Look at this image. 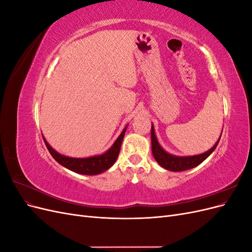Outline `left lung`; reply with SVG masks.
<instances>
[{
  "instance_id": "8db88e82",
  "label": "left lung",
  "mask_w": 252,
  "mask_h": 252,
  "mask_svg": "<svg viewBox=\"0 0 252 252\" xmlns=\"http://www.w3.org/2000/svg\"><path fill=\"white\" fill-rule=\"evenodd\" d=\"M219 141L215 144L211 149L208 151L204 152L202 155L192 156V157H175L172 155H169L168 152H166L161 146L157 140V136L155 134V129L154 125L151 126V149H152V155H154L156 161L161 165L163 168L170 170V171H184L191 169L193 167H196L200 165L204 159L207 158L215 149L217 148Z\"/></svg>"
}]
</instances>
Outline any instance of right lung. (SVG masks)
Instances as JSON below:
<instances>
[{
  "instance_id": "right-lung-1",
  "label": "right lung",
  "mask_w": 252,
  "mask_h": 252,
  "mask_svg": "<svg viewBox=\"0 0 252 252\" xmlns=\"http://www.w3.org/2000/svg\"><path fill=\"white\" fill-rule=\"evenodd\" d=\"M127 127L124 128V130L122 131L117 141L111 146L109 150H107L105 154L101 156H95L91 158H69L60 155L55 149L50 147V145L46 142L44 138V142L48 151L52 158L56 159V161L61 164L62 166L66 167L67 169H69L73 172L81 173V174H86V175H94L102 173L109 169L110 167L117 161V158L120 154L121 149V144L122 141L124 139V134L126 132Z\"/></svg>"
}]
</instances>
